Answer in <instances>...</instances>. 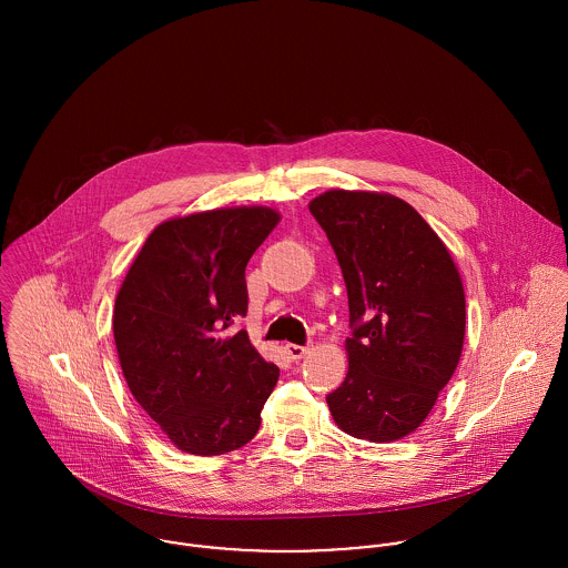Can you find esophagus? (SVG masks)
<instances>
[{
  "mask_svg": "<svg viewBox=\"0 0 568 568\" xmlns=\"http://www.w3.org/2000/svg\"><path fill=\"white\" fill-rule=\"evenodd\" d=\"M286 354L293 358V361H300V358H304L308 352H311V347L308 345H297V343H286Z\"/></svg>",
  "mask_w": 568,
  "mask_h": 568,
  "instance_id": "obj_1",
  "label": "esophagus"
}]
</instances>
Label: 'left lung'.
Listing matches in <instances>:
<instances>
[{"label": "left lung", "instance_id": "1", "mask_svg": "<svg viewBox=\"0 0 568 568\" xmlns=\"http://www.w3.org/2000/svg\"><path fill=\"white\" fill-rule=\"evenodd\" d=\"M343 271L352 336L347 376L327 394L336 426L376 444L422 426L453 378L466 334L462 275L403 199L327 190L308 203Z\"/></svg>", "mask_w": 568, "mask_h": 568}]
</instances>
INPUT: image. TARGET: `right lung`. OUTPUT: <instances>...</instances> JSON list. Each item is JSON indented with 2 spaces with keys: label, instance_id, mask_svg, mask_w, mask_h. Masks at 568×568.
Returning <instances> with one entry per match:
<instances>
[{
  "label": "right lung",
  "instance_id": "obj_1",
  "mask_svg": "<svg viewBox=\"0 0 568 568\" xmlns=\"http://www.w3.org/2000/svg\"><path fill=\"white\" fill-rule=\"evenodd\" d=\"M280 223L264 205L221 207L163 221L133 260L113 311L126 385L183 453L243 448L280 369L251 345L244 268Z\"/></svg>",
  "mask_w": 568,
  "mask_h": 568
}]
</instances>
